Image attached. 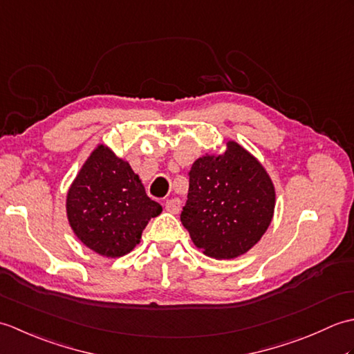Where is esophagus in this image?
I'll use <instances>...</instances> for the list:
<instances>
[{
    "mask_svg": "<svg viewBox=\"0 0 354 354\" xmlns=\"http://www.w3.org/2000/svg\"><path fill=\"white\" fill-rule=\"evenodd\" d=\"M165 209H167L169 213H173V214L179 213V209H181V201H179L178 198L167 199V201H165Z\"/></svg>",
    "mask_w": 354,
    "mask_h": 354,
    "instance_id": "esophagus-1",
    "label": "esophagus"
}]
</instances>
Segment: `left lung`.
Masks as SVG:
<instances>
[{
    "mask_svg": "<svg viewBox=\"0 0 354 354\" xmlns=\"http://www.w3.org/2000/svg\"><path fill=\"white\" fill-rule=\"evenodd\" d=\"M181 222L193 243L216 260L248 252L270 225L275 189L268 171L246 149L228 141L219 155L193 162Z\"/></svg>",
    "mask_w": 354,
    "mask_h": 354,
    "instance_id": "8db88e82",
    "label": "left lung"
}]
</instances>
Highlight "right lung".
I'll return each mask as SVG.
<instances>
[{"label": "right lung", "mask_w": 354, "mask_h": 354, "mask_svg": "<svg viewBox=\"0 0 354 354\" xmlns=\"http://www.w3.org/2000/svg\"><path fill=\"white\" fill-rule=\"evenodd\" d=\"M161 212L129 162L104 145L88 156L66 194L74 234L89 250L111 259L131 252L149 221Z\"/></svg>", "instance_id": "1"}]
</instances>
